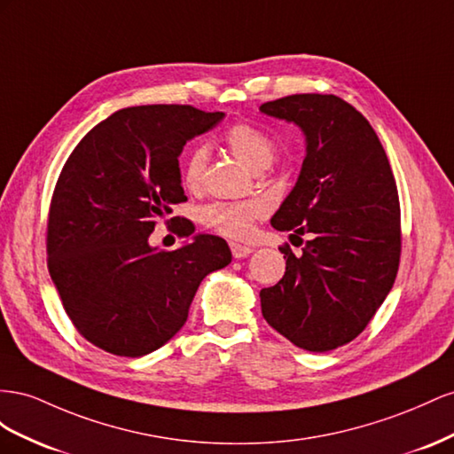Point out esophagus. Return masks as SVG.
<instances>
[{
  "label": "esophagus",
  "instance_id": "obj_1",
  "mask_svg": "<svg viewBox=\"0 0 454 454\" xmlns=\"http://www.w3.org/2000/svg\"><path fill=\"white\" fill-rule=\"evenodd\" d=\"M230 249H231V254H234V258H245L249 256L254 249L253 247H247V245H241V243H230Z\"/></svg>",
  "mask_w": 454,
  "mask_h": 454
}]
</instances>
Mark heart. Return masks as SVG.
<instances>
[{
  "mask_svg": "<svg viewBox=\"0 0 454 454\" xmlns=\"http://www.w3.org/2000/svg\"><path fill=\"white\" fill-rule=\"evenodd\" d=\"M228 150L253 173H261L276 158V145L264 131L247 123H238L224 135ZM209 152L205 145L193 146L180 163V176L186 188L196 190L203 183ZM266 215V203L261 200L247 201H213L205 205L200 218L201 223L226 238L241 239L249 236L253 223Z\"/></svg>",
  "mask_w": 454,
  "mask_h": 454,
  "instance_id": "obj_1",
  "label": "heart"
}]
</instances>
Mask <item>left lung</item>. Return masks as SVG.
<instances>
[{"mask_svg":"<svg viewBox=\"0 0 454 454\" xmlns=\"http://www.w3.org/2000/svg\"><path fill=\"white\" fill-rule=\"evenodd\" d=\"M261 112L304 135L301 175L271 226L309 236L299 256L279 249L287 266L278 285L261 291L262 316L294 346L329 352L367 327L395 281V180L377 133L342 98L291 95Z\"/></svg>","mask_w":454,"mask_h":454,"instance_id":"obj_1","label":"left lung"}]
</instances>
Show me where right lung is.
<instances>
[{"instance_id": "obj_1", "label": "right lung", "mask_w": 454, "mask_h": 454, "mask_svg": "<svg viewBox=\"0 0 454 454\" xmlns=\"http://www.w3.org/2000/svg\"><path fill=\"white\" fill-rule=\"evenodd\" d=\"M223 120L178 105L123 108L90 129L64 165L49 211V274L74 327L105 352L140 357L169 342L203 278L231 262L218 236L196 234L169 253L148 241L169 205L186 201L184 145Z\"/></svg>"}]
</instances>
